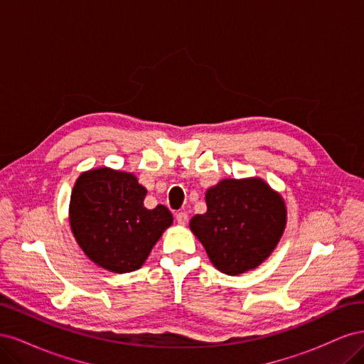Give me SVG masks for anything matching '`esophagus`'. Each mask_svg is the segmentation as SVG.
Returning a JSON list of instances; mask_svg holds the SVG:
<instances>
[{
  "label": "esophagus",
  "mask_w": 364,
  "mask_h": 364,
  "mask_svg": "<svg viewBox=\"0 0 364 364\" xmlns=\"http://www.w3.org/2000/svg\"><path fill=\"white\" fill-rule=\"evenodd\" d=\"M176 220H178L179 225H186V223H188V214L181 211V213L176 214Z\"/></svg>",
  "instance_id": "esophagus-1"
}]
</instances>
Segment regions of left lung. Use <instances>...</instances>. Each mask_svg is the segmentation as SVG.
Here are the masks:
<instances>
[{
    "instance_id": "left-lung-1",
    "label": "left lung",
    "mask_w": 364,
    "mask_h": 364,
    "mask_svg": "<svg viewBox=\"0 0 364 364\" xmlns=\"http://www.w3.org/2000/svg\"><path fill=\"white\" fill-rule=\"evenodd\" d=\"M206 206L190 228L214 266L230 277L259 266L284 232L285 205L261 179H225L206 191Z\"/></svg>"
}]
</instances>
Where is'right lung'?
<instances>
[{"instance_id": "add662e5", "label": "right lung", "mask_w": 364, "mask_h": 364, "mask_svg": "<svg viewBox=\"0 0 364 364\" xmlns=\"http://www.w3.org/2000/svg\"><path fill=\"white\" fill-rule=\"evenodd\" d=\"M147 190L134 174L97 168L77 179L70 225L90 259L114 273L139 269L162 232L173 223L164 205L144 206Z\"/></svg>"}]
</instances>
